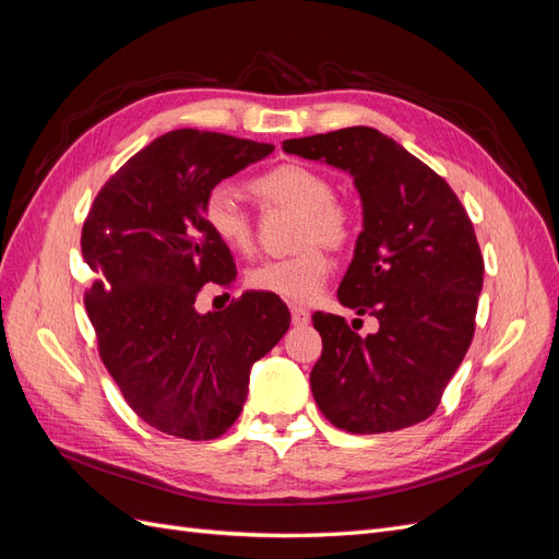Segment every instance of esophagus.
<instances>
[{"label":"esophagus","instance_id":"esophagus-1","mask_svg":"<svg viewBox=\"0 0 559 559\" xmlns=\"http://www.w3.org/2000/svg\"><path fill=\"white\" fill-rule=\"evenodd\" d=\"M292 321H294V326H308L310 324V312L306 308L294 306L292 308Z\"/></svg>","mask_w":559,"mask_h":559}]
</instances>
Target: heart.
Returning a JSON list of instances; mask_svg holds the SVG:
<instances>
[{
	"label": "heart",
	"mask_w": 559,
	"mask_h": 559,
	"mask_svg": "<svg viewBox=\"0 0 559 559\" xmlns=\"http://www.w3.org/2000/svg\"><path fill=\"white\" fill-rule=\"evenodd\" d=\"M249 189L267 205L300 212L296 245L302 247L289 259L263 261L247 273L251 292L270 294L294 306H308L324 292L331 275V259L324 247L343 249L354 235L352 214L335 200V186L314 167L282 163L249 181ZM202 222L214 238L235 253H249L253 226L230 183H216L202 200Z\"/></svg>",
	"instance_id": "b5f03b06"
}]
</instances>
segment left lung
<instances>
[{
    "label": "left lung",
    "instance_id": "1",
    "mask_svg": "<svg viewBox=\"0 0 559 559\" xmlns=\"http://www.w3.org/2000/svg\"><path fill=\"white\" fill-rule=\"evenodd\" d=\"M282 148L349 173L364 202L337 300L376 317L380 329L359 335L345 317L312 314L319 411L349 433L413 427L438 408L476 331L485 263L471 218L443 177L376 128L286 140Z\"/></svg>",
    "mask_w": 559,
    "mask_h": 559
}]
</instances>
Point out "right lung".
I'll return each instance as SVG.
<instances>
[{"label":"right lung","instance_id":"right-lung-1","mask_svg":"<svg viewBox=\"0 0 559 559\" xmlns=\"http://www.w3.org/2000/svg\"><path fill=\"white\" fill-rule=\"evenodd\" d=\"M273 148L193 128L165 132L109 177L83 222L81 251L97 275L83 302L99 359L130 408L163 433H226L247 401L251 364L289 329V310L263 294L195 310L207 282L235 280L202 200Z\"/></svg>","mask_w":559,"mask_h":559}]
</instances>
